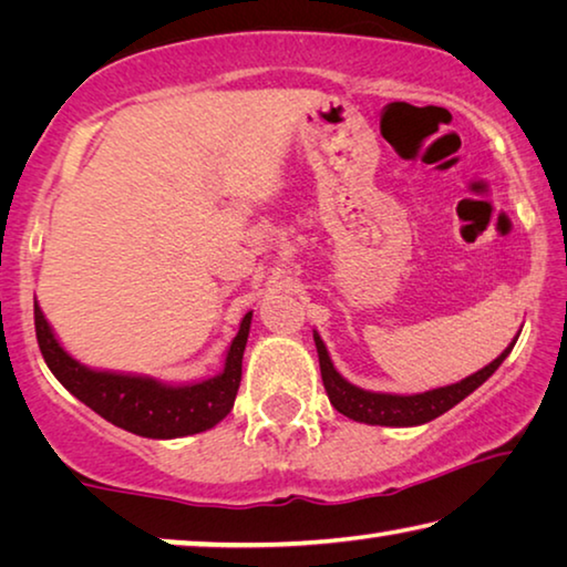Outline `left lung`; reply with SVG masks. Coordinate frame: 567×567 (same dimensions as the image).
<instances>
[{"mask_svg":"<svg viewBox=\"0 0 567 567\" xmlns=\"http://www.w3.org/2000/svg\"><path fill=\"white\" fill-rule=\"evenodd\" d=\"M515 340L507 344L501 358L493 360L491 364H485V368L477 370L475 375L455 382V385L427 390V392H420V395H385V392H370V390H360V388L350 385V382L332 368L328 348H324L320 334L315 332L322 385H324V390H328L332 408L342 412V415L350 420L368 422V425H385V427L422 425V422L435 420L443 415V412H447L450 408H455L460 400H465L470 392L477 390L497 368H501L503 360L515 348Z\"/></svg>","mask_w":567,"mask_h":567,"instance_id":"left-lung-1","label":"left lung"}]
</instances>
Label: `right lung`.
Listing matches in <instances>:
<instances>
[{
	"instance_id": "1",
	"label": "right lung",
	"mask_w": 567,
	"mask_h": 567,
	"mask_svg": "<svg viewBox=\"0 0 567 567\" xmlns=\"http://www.w3.org/2000/svg\"><path fill=\"white\" fill-rule=\"evenodd\" d=\"M252 312L239 324L237 338L227 350L225 370L195 385H165L152 378L117 375L84 368L62 350L50 322L44 320L40 305L34 302V330L42 358L52 375L72 392L76 400L92 408L112 425L127 433L169 440L185 437L215 427L233 410L239 380H243V354L249 334Z\"/></svg>"
}]
</instances>
